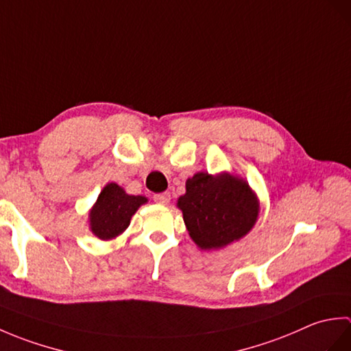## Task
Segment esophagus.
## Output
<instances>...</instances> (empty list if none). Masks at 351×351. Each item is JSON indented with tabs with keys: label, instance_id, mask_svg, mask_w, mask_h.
I'll use <instances>...</instances> for the list:
<instances>
[{
	"label": "esophagus",
	"instance_id": "34e87169",
	"mask_svg": "<svg viewBox=\"0 0 351 351\" xmlns=\"http://www.w3.org/2000/svg\"><path fill=\"white\" fill-rule=\"evenodd\" d=\"M154 200L156 204H160V205H169V202H170V193H160V195H155L154 196Z\"/></svg>",
	"mask_w": 351,
	"mask_h": 351
}]
</instances>
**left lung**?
<instances>
[{
    "instance_id": "left-lung-1",
    "label": "left lung",
    "mask_w": 351,
    "mask_h": 351,
    "mask_svg": "<svg viewBox=\"0 0 351 351\" xmlns=\"http://www.w3.org/2000/svg\"><path fill=\"white\" fill-rule=\"evenodd\" d=\"M178 208L191 240L202 250H213L240 240L255 226L259 202L243 178L199 171L185 182Z\"/></svg>"
}]
</instances>
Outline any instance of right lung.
<instances>
[{
	"mask_svg": "<svg viewBox=\"0 0 351 351\" xmlns=\"http://www.w3.org/2000/svg\"><path fill=\"white\" fill-rule=\"evenodd\" d=\"M145 196H132L114 182L107 184L88 213V225L99 240H113L130 226L131 217L146 204Z\"/></svg>",
	"mask_w": 351,
	"mask_h": 351,
	"instance_id": "add662e5",
	"label": "right lung"
}]
</instances>
